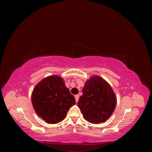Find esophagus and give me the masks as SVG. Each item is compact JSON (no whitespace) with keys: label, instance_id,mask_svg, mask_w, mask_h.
I'll use <instances>...</instances> for the list:
<instances>
[{"label":"esophagus","instance_id":"1","mask_svg":"<svg viewBox=\"0 0 152 152\" xmlns=\"http://www.w3.org/2000/svg\"><path fill=\"white\" fill-rule=\"evenodd\" d=\"M75 101H76V102L77 103V102H78V101H79V96L78 95V94L75 95Z\"/></svg>","mask_w":152,"mask_h":152}]
</instances>
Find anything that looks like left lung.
Wrapping results in <instances>:
<instances>
[{
	"label": "left lung",
	"instance_id": "left-lung-1",
	"mask_svg": "<svg viewBox=\"0 0 152 152\" xmlns=\"http://www.w3.org/2000/svg\"><path fill=\"white\" fill-rule=\"evenodd\" d=\"M78 107L87 121L99 124L107 120L114 112L117 98L108 82L98 75L86 82Z\"/></svg>",
	"mask_w": 152,
	"mask_h": 152
}]
</instances>
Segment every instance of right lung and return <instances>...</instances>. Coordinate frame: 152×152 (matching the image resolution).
<instances>
[{"instance_id":"1","label":"right lung","mask_w":152,"mask_h":152,"mask_svg":"<svg viewBox=\"0 0 152 152\" xmlns=\"http://www.w3.org/2000/svg\"><path fill=\"white\" fill-rule=\"evenodd\" d=\"M31 102L37 115L48 124H57L65 118L67 112L75 104L74 96L58 75L44 78L31 93Z\"/></svg>"}]
</instances>
